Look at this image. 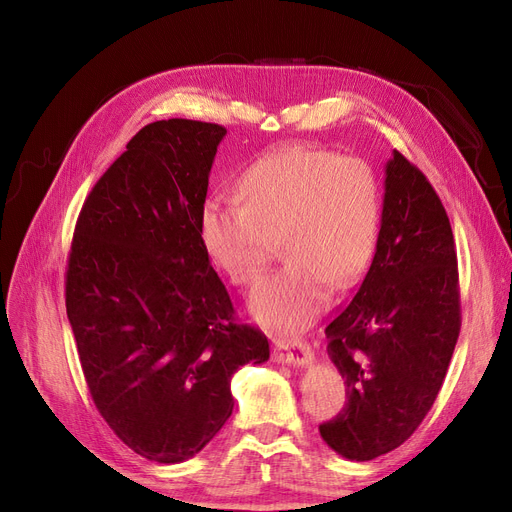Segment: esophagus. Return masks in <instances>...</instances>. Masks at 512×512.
<instances>
[{"mask_svg":"<svg viewBox=\"0 0 512 512\" xmlns=\"http://www.w3.org/2000/svg\"><path fill=\"white\" fill-rule=\"evenodd\" d=\"M274 359L292 367H307L313 361V353L303 340H274Z\"/></svg>","mask_w":512,"mask_h":512,"instance_id":"esophagus-1","label":"esophagus"}]
</instances>
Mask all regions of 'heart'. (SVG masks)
<instances>
[{
  "mask_svg": "<svg viewBox=\"0 0 512 512\" xmlns=\"http://www.w3.org/2000/svg\"><path fill=\"white\" fill-rule=\"evenodd\" d=\"M242 203L207 199L201 238L209 259L234 286L265 272L274 242L284 267L253 292L249 309L265 328L299 332L334 288L355 284L371 261L380 228V184L359 157L284 147L242 174Z\"/></svg>",
  "mask_w": 512,
  "mask_h": 512,
  "instance_id": "obj_1",
  "label": "heart"
}]
</instances>
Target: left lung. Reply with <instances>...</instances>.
<instances>
[{
    "instance_id": "obj_1",
    "label": "left lung",
    "mask_w": 512,
    "mask_h": 512,
    "mask_svg": "<svg viewBox=\"0 0 512 512\" xmlns=\"http://www.w3.org/2000/svg\"><path fill=\"white\" fill-rule=\"evenodd\" d=\"M459 330V267L446 209L394 151L375 255L353 301L326 328L348 400L319 425L324 442L348 461H371L409 440L442 388Z\"/></svg>"
}]
</instances>
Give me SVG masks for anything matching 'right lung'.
<instances>
[{"label":"right lung","instance_id":"1","mask_svg":"<svg viewBox=\"0 0 512 512\" xmlns=\"http://www.w3.org/2000/svg\"><path fill=\"white\" fill-rule=\"evenodd\" d=\"M224 137L182 118L141 128L93 186L68 257L66 311L95 407L164 465L203 450L232 415L234 371L270 359L259 330L234 324L201 238Z\"/></svg>","mask_w":512,"mask_h":512}]
</instances>
